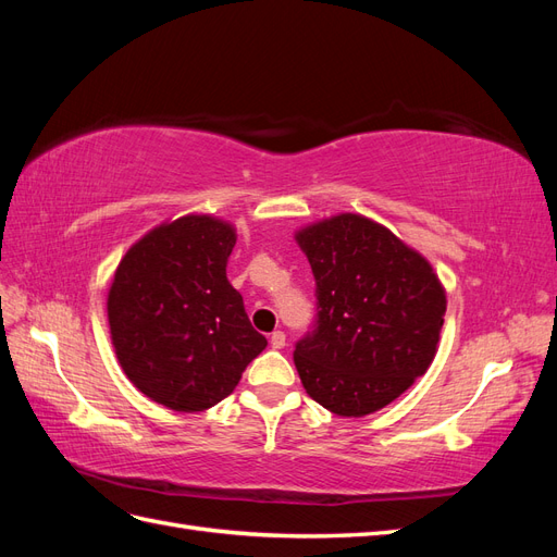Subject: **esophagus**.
Returning a JSON list of instances; mask_svg holds the SVG:
<instances>
[{"label": "esophagus", "mask_w": 557, "mask_h": 557, "mask_svg": "<svg viewBox=\"0 0 557 557\" xmlns=\"http://www.w3.org/2000/svg\"><path fill=\"white\" fill-rule=\"evenodd\" d=\"M269 342H272V348L281 350L285 346V334L281 330H276V332H272V339H269Z\"/></svg>", "instance_id": "obj_1"}]
</instances>
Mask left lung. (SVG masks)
<instances>
[{"label": "left lung", "mask_w": 557, "mask_h": 557, "mask_svg": "<svg viewBox=\"0 0 557 557\" xmlns=\"http://www.w3.org/2000/svg\"><path fill=\"white\" fill-rule=\"evenodd\" d=\"M315 278V325L295 346L301 385L320 407L360 418L387 407L436 356L446 293L432 264L358 213L295 234Z\"/></svg>", "instance_id": "1"}]
</instances>
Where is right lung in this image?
<instances>
[{"mask_svg": "<svg viewBox=\"0 0 557 557\" xmlns=\"http://www.w3.org/2000/svg\"><path fill=\"white\" fill-rule=\"evenodd\" d=\"M234 244L230 223L193 213L144 234L115 269L107 313L117 362L166 409H211L267 346L227 281Z\"/></svg>", "mask_w": 557, "mask_h": 557, "instance_id": "obj_1", "label": "right lung"}]
</instances>
